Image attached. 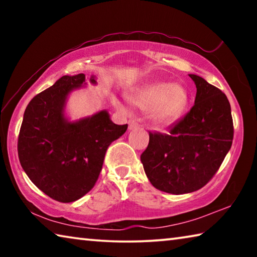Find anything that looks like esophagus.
<instances>
[{
  "label": "esophagus",
  "mask_w": 257,
  "mask_h": 257,
  "mask_svg": "<svg viewBox=\"0 0 257 257\" xmlns=\"http://www.w3.org/2000/svg\"><path fill=\"white\" fill-rule=\"evenodd\" d=\"M138 127H139V124L136 122V121H134V120L129 121V129L130 130H133L135 128H138Z\"/></svg>",
  "instance_id": "34e87169"
}]
</instances>
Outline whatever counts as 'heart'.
<instances>
[{
	"label": "heart",
	"mask_w": 257,
	"mask_h": 257,
	"mask_svg": "<svg viewBox=\"0 0 257 257\" xmlns=\"http://www.w3.org/2000/svg\"><path fill=\"white\" fill-rule=\"evenodd\" d=\"M133 102L142 110H151L153 122L164 127L176 122L184 114L188 105L189 96L180 85L156 82L139 89L134 95ZM115 105L124 112L128 111V107L122 103L115 102Z\"/></svg>",
	"instance_id": "heart-1"
}]
</instances>
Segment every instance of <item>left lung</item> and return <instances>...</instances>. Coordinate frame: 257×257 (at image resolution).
<instances>
[{"mask_svg":"<svg viewBox=\"0 0 257 257\" xmlns=\"http://www.w3.org/2000/svg\"><path fill=\"white\" fill-rule=\"evenodd\" d=\"M194 106L169 134L150 133L141 155L147 178L156 189L187 194L210 181L231 149L233 123L225 94L196 75Z\"/></svg>","mask_w":257,"mask_h":257,"instance_id":"obj_1","label":"left lung"}]
</instances>
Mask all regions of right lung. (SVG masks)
I'll use <instances>...</instances> for the list:
<instances>
[{"mask_svg":"<svg viewBox=\"0 0 257 257\" xmlns=\"http://www.w3.org/2000/svg\"><path fill=\"white\" fill-rule=\"evenodd\" d=\"M89 81L96 84L95 77ZM86 85L84 73L63 76L26 107L18 138L21 167L47 196L70 203L93 188L112 142L128 124L113 123L107 111L77 121L64 115L68 95Z\"/></svg>","mask_w":257,"mask_h":257,"instance_id":"right-lung-1","label":"right lung"}]
</instances>
